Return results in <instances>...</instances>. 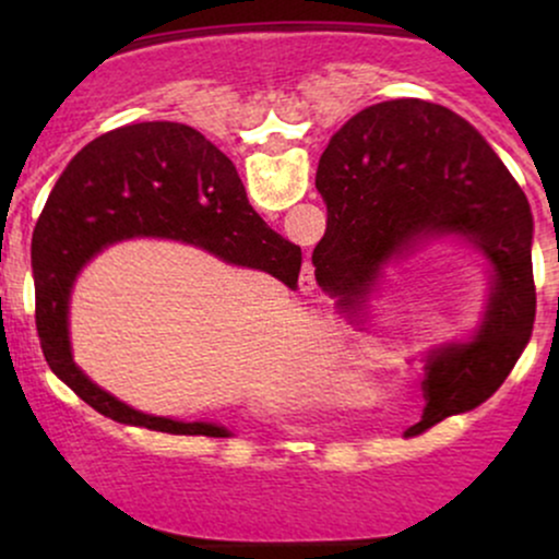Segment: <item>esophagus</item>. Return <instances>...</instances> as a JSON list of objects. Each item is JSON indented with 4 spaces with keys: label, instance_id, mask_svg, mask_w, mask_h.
Masks as SVG:
<instances>
[{
    "label": "esophagus",
    "instance_id": "1",
    "mask_svg": "<svg viewBox=\"0 0 559 559\" xmlns=\"http://www.w3.org/2000/svg\"><path fill=\"white\" fill-rule=\"evenodd\" d=\"M299 288L301 292H312V288H316V267H312L310 262H305V265H301Z\"/></svg>",
    "mask_w": 559,
    "mask_h": 559
}]
</instances>
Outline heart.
<instances>
[{
    "mask_svg": "<svg viewBox=\"0 0 559 559\" xmlns=\"http://www.w3.org/2000/svg\"><path fill=\"white\" fill-rule=\"evenodd\" d=\"M357 355H360V352H357ZM357 355H352V357H346V360L342 362V365H336V368H333V373H331V386H333V391H336L338 396H346V400H352V396H355V391H357V365H360V357Z\"/></svg>",
    "mask_w": 559,
    "mask_h": 559,
    "instance_id": "b5f03b06",
    "label": "heart"
}]
</instances>
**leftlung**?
<instances>
[{"mask_svg":"<svg viewBox=\"0 0 559 559\" xmlns=\"http://www.w3.org/2000/svg\"><path fill=\"white\" fill-rule=\"evenodd\" d=\"M329 228L312 252L318 286L355 323L381 281L426 243L454 239L486 262L484 310L463 338L420 355L426 409L409 431L478 407L504 383L536 318L528 199L467 120L426 99L365 107L333 133L318 165Z\"/></svg>","mask_w":559,"mask_h":559,"instance_id":"1","label":"left lung"}]
</instances>
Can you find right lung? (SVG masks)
Returning <instances> with one entry per match:
<instances>
[{
  "mask_svg": "<svg viewBox=\"0 0 559 559\" xmlns=\"http://www.w3.org/2000/svg\"><path fill=\"white\" fill-rule=\"evenodd\" d=\"M131 239H173L297 286L301 249L249 204L234 163L191 126L133 123L102 133L70 159L38 215L31 265L36 329L49 368L96 413L176 436L228 439L221 423L146 415L88 378L70 346V297L88 260Z\"/></svg>",
  "mask_w": 559,
  "mask_h": 559,
  "instance_id": "obj_1",
  "label": "right lung"
}]
</instances>
